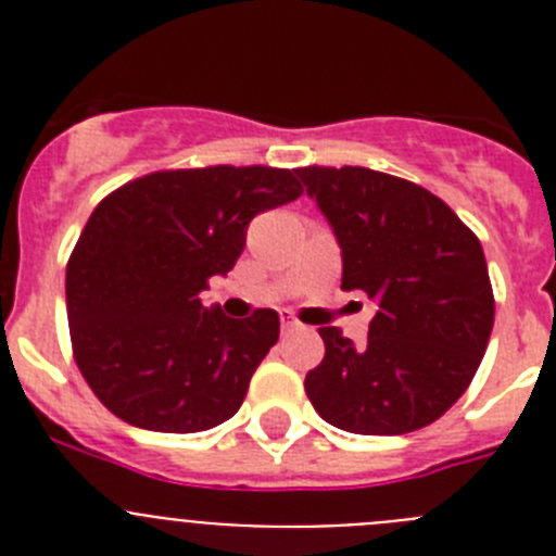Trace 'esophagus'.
<instances>
[{
	"instance_id": "obj_1",
	"label": "esophagus",
	"mask_w": 556,
	"mask_h": 556,
	"mask_svg": "<svg viewBox=\"0 0 556 556\" xmlns=\"http://www.w3.org/2000/svg\"><path fill=\"white\" fill-rule=\"evenodd\" d=\"M281 328H283V333L298 331V328H301V320H298V317H294V314L283 312V314H281Z\"/></svg>"
}]
</instances>
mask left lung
Returning <instances> with one entry per match:
<instances>
[{
  "label": "left lung",
  "mask_w": 556,
  "mask_h": 556,
  "mask_svg": "<svg viewBox=\"0 0 556 556\" xmlns=\"http://www.w3.org/2000/svg\"><path fill=\"white\" fill-rule=\"evenodd\" d=\"M342 248V289L378 303L365 345L320 328L326 356L306 395L353 434H409L443 417L473 381L495 301L473 230L424 186L365 166H303Z\"/></svg>",
  "instance_id": "left-lung-1"
}]
</instances>
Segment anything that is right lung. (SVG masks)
I'll use <instances>...</instances> for the list:
<instances>
[{"label": "right lung", "mask_w": 556, "mask_h": 556, "mask_svg": "<svg viewBox=\"0 0 556 556\" xmlns=\"http://www.w3.org/2000/svg\"><path fill=\"white\" fill-rule=\"evenodd\" d=\"M303 194L298 169H166L111 191L66 264L72 351L102 406L125 424L194 434L233 417L281 320L203 306L233 269L255 214Z\"/></svg>", "instance_id": "obj_1"}]
</instances>
